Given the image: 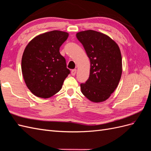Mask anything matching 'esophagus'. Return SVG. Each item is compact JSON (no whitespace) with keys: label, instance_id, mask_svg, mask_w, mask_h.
Segmentation results:
<instances>
[{"label":"esophagus","instance_id":"34e87169","mask_svg":"<svg viewBox=\"0 0 151 151\" xmlns=\"http://www.w3.org/2000/svg\"><path fill=\"white\" fill-rule=\"evenodd\" d=\"M76 69H73V70L71 71V75H73V76H75V74H76Z\"/></svg>","mask_w":151,"mask_h":151}]
</instances>
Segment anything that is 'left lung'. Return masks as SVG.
<instances>
[{"label": "left lung", "mask_w": 151, "mask_h": 151, "mask_svg": "<svg viewBox=\"0 0 151 151\" xmlns=\"http://www.w3.org/2000/svg\"><path fill=\"white\" fill-rule=\"evenodd\" d=\"M76 36L91 63L89 78L80 85L81 91L92 102L105 101L115 91L121 78V50L112 39L95 30L81 31Z\"/></svg>", "instance_id": "1"}]
</instances>
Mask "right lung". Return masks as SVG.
Returning a JSON list of instances; mask_svg holds the SVG:
<instances>
[{
	"label": "right lung",
	"instance_id": "add662e5",
	"mask_svg": "<svg viewBox=\"0 0 151 151\" xmlns=\"http://www.w3.org/2000/svg\"><path fill=\"white\" fill-rule=\"evenodd\" d=\"M69 34L52 30L36 36L26 46L22 59L25 83L37 97L48 98L57 93L70 73L59 48Z\"/></svg>",
	"mask_w": 151,
	"mask_h": 151
}]
</instances>
